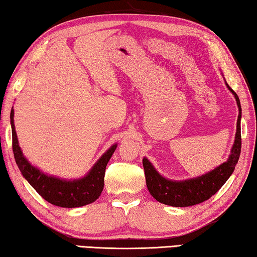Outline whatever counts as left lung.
Masks as SVG:
<instances>
[{
  "label": "left lung",
  "instance_id": "1",
  "mask_svg": "<svg viewBox=\"0 0 257 257\" xmlns=\"http://www.w3.org/2000/svg\"><path fill=\"white\" fill-rule=\"evenodd\" d=\"M228 89L232 93L236 98L237 106L239 110L238 120H237V132L234 136V142L230 151L228 160L220 164L213 170L206 172L205 175L190 178L186 180H171L164 178L162 175L156 171L149 159H143V165H144L146 186L156 201L175 207H187L193 206L196 204L203 203L211 198L229 177L232 175L234 167L239 160L241 149V135H240V120H241V106L238 95L230 88L227 81L224 80Z\"/></svg>",
  "mask_w": 257,
  "mask_h": 257
}]
</instances>
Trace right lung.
<instances>
[{"label": "right lung", "mask_w": 257, "mask_h": 257, "mask_svg": "<svg viewBox=\"0 0 257 257\" xmlns=\"http://www.w3.org/2000/svg\"><path fill=\"white\" fill-rule=\"evenodd\" d=\"M14 116L15 110L12 107L10 122L12 129V149H14L16 163L25 179L45 201L55 206L73 208L93 203L101 196L106 164L114 153L118 144H113L84 177L78 179H63L56 176L47 175L27 160L19 146Z\"/></svg>", "instance_id": "obj_1"}]
</instances>
